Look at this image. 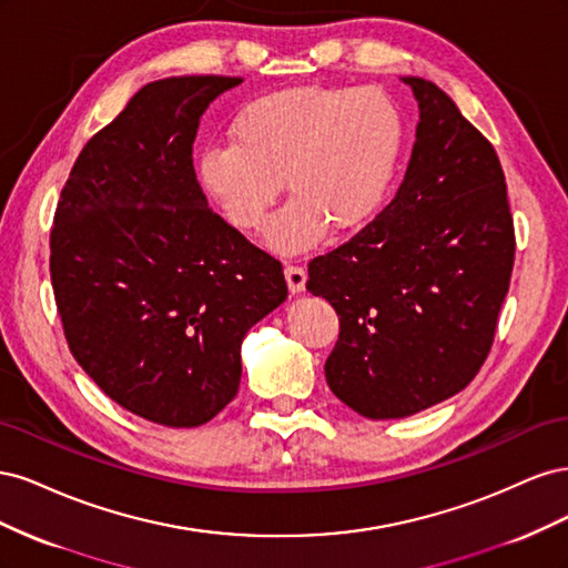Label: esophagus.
Masks as SVG:
<instances>
[{"label":"esophagus","mask_w":568,"mask_h":568,"mask_svg":"<svg viewBox=\"0 0 568 568\" xmlns=\"http://www.w3.org/2000/svg\"><path fill=\"white\" fill-rule=\"evenodd\" d=\"M284 277H286V284H288V291L291 294H301V291L305 288V282H307V272L298 265H286L284 267Z\"/></svg>","instance_id":"34e87169"}]
</instances>
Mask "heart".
I'll use <instances>...</instances> for the list:
<instances>
[{"label":"heart","instance_id":"heart-1","mask_svg":"<svg viewBox=\"0 0 568 568\" xmlns=\"http://www.w3.org/2000/svg\"><path fill=\"white\" fill-rule=\"evenodd\" d=\"M407 140L400 106L379 88L298 84L257 97L230 125L227 146L201 151L203 192L239 232H255L282 194L267 246L303 253L379 215L398 178Z\"/></svg>","mask_w":568,"mask_h":568}]
</instances>
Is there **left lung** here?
Returning <instances> with one entry per match:
<instances>
[{"label":"left lung","mask_w":568,"mask_h":568,"mask_svg":"<svg viewBox=\"0 0 568 568\" xmlns=\"http://www.w3.org/2000/svg\"><path fill=\"white\" fill-rule=\"evenodd\" d=\"M403 82L419 104L405 180L351 242L311 261L305 284L341 322L326 384L367 419L417 415L474 379L517 246L493 144L434 82Z\"/></svg>","instance_id":"8db88e82"}]
</instances>
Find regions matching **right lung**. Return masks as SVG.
Here are the masks:
<instances>
[{
  "label": "right lung",
  "instance_id": "right-lung-1",
  "mask_svg": "<svg viewBox=\"0 0 568 568\" xmlns=\"http://www.w3.org/2000/svg\"><path fill=\"white\" fill-rule=\"evenodd\" d=\"M242 78L149 82L84 144L51 227V286L78 365L132 415L211 422L239 390L242 341L286 301L280 261L209 209L201 115Z\"/></svg>",
  "mask_w": 568,
  "mask_h": 568
}]
</instances>
